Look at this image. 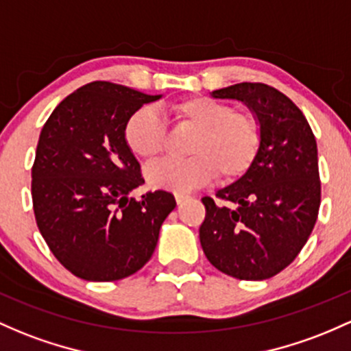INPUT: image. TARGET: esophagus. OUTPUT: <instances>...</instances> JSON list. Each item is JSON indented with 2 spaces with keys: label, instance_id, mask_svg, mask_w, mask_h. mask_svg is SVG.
Instances as JSON below:
<instances>
[{
  "label": "esophagus",
  "instance_id": "1",
  "mask_svg": "<svg viewBox=\"0 0 351 351\" xmlns=\"http://www.w3.org/2000/svg\"><path fill=\"white\" fill-rule=\"evenodd\" d=\"M188 198H190V196H188L186 193H182V191H176V193H175V199H176V203H178V205H182L184 199H188Z\"/></svg>",
  "mask_w": 351,
  "mask_h": 351
}]
</instances>
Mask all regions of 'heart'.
Returning a JSON list of instances; mask_svg holds the SVG:
<instances>
[{"instance_id": "heart-1", "label": "heart", "mask_w": 351, "mask_h": 351, "mask_svg": "<svg viewBox=\"0 0 351 351\" xmlns=\"http://www.w3.org/2000/svg\"><path fill=\"white\" fill-rule=\"evenodd\" d=\"M180 123L198 130L188 160L165 158L146 168L153 188L191 191L210 182L218 171L223 180L245 175L255 161L260 146V128L250 114L234 113L233 106L208 96H191L171 105ZM163 118L152 106H141L130 114L123 136L134 156L152 160L165 143Z\"/></svg>"}]
</instances>
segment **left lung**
Instances as JSON below:
<instances>
[{"label": "left lung", "instance_id": "obj_1", "mask_svg": "<svg viewBox=\"0 0 351 351\" xmlns=\"http://www.w3.org/2000/svg\"><path fill=\"white\" fill-rule=\"evenodd\" d=\"M213 98L248 106L260 128L255 161L237 182L217 191L228 205L202 199L206 217L199 243L211 265L238 280H267L305 246L319 208L318 149L300 108L263 83H238Z\"/></svg>", "mask_w": 351, "mask_h": 351}]
</instances>
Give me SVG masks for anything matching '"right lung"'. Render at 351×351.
I'll return each instance as SVG.
<instances>
[{
  "instance_id": "right-lung-1",
  "label": "right lung",
  "mask_w": 351,
  "mask_h": 351,
  "mask_svg": "<svg viewBox=\"0 0 351 351\" xmlns=\"http://www.w3.org/2000/svg\"><path fill=\"white\" fill-rule=\"evenodd\" d=\"M161 95L93 82L55 108L41 130L32 169L36 225L64 268L88 282H114L143 268L155 252L175 196L145 183L123 128Z\"/></svg>"
}]
</instances>
